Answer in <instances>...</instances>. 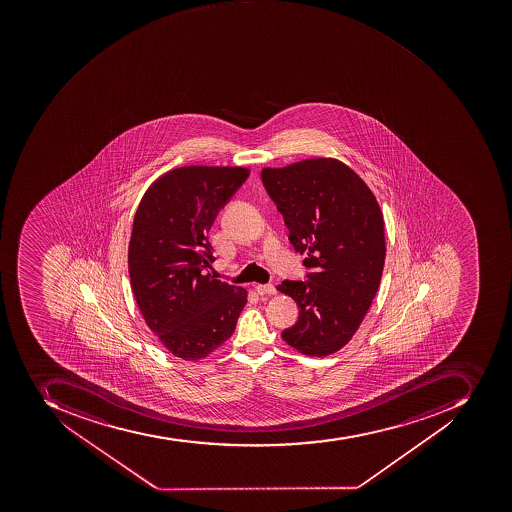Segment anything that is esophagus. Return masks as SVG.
Segmentation results:
<instances>
[{"label":"esophagus","mask_w":512,"mask_h":512,"mask_svg":"<svg viewBox=\"0 0 512 512\" xmlns=\"http://www.w3.org/2000/svg\"><path fill=\"white\" fill-rule=\"evenodd\" d=\"M255 290H257V294L260 295V297H268V295L276 294V287H274L273 284H258Z\"/></svg>","instance_id":"34e87169"}]
</instances>
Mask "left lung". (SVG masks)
Here are the masks:
<instances>
[{
	"instance_id": "8db88e82",
	"label": "left lung",
	"mask_w": 512,
	"mask_h": 512,
	"mask_svg": "<svg viewBox=\"0 0 512 512\" xmlns=\"http://www.w3.org/2000/svg\"><path fill=\"white\" fill-rule=\"evenodd\" d=\"M262 182L311 270L308 281L276 287L300 309L282 338L305 356L337 353L359 329L380 286L386 244L377 198L335 158L263 167Z\"/></svg>"
}]
</instances>
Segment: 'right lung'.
I'll return each mask as SVG.
<instances>
[{
    "instance_id": "right-lung-1",
    "label": "right lung",
    "mask_w": 512,
    "mask_h": 512,
    "mask_svg": "<svg viewBox=\"0 0 512 512\" xmlns=\"http://www.w3.org/2000/svg\"><path fill=\"white\" fill-rule=\"evenodd\" d=\"M247 167L183 166L151 183L132 223L127 266L143 319L183 361H201L233 335L247 290L206 273L209 230L246 182Z\"/></svg>"
}]
</instances>
